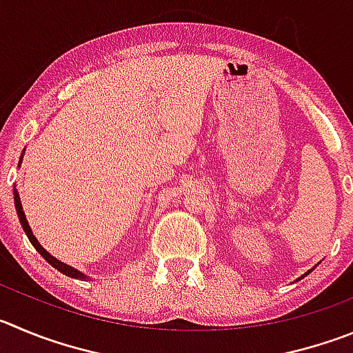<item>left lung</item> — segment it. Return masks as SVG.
I'll use <instances>...</instances> for the list:
<instances>
[{"label": "left lung", "mask_w": 353, "mask_h": 353, "mask_svg": "<svg viewBox=\"0 0 353 353\" xmlns=\"http://www.w3.org/2000/svg\"><path fill=\"white\" fill-rule=\"evenodd\" d=\"M310 272H312V270H310ZM310 272H308V273H310ZM305 275H306V273H305ZM305 275H303V276H305ZM303 276H301V279H303Z\"/></svg>", "instance_id": "left-lung-1"}]
</instances>
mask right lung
<instances>
[{
  "label": "right lung",
  "mask_w": 353,
  "mask_h": 353,
  "mask_svg": "<svg viewBox=\"0 0 353 353\" xmlns=\"http://www.w3.org/2000/svg\"><path fill=\"white\" fill-rule=\"evenodd\" d=\"M21 161H22V158H21ZM13 200H15V209H17L19 221H21V225H22V228H24L26 235H28V239L31 240V243H32V245H34V249H36V251H38L39 254L43 256V258L47 259V261L50 263V265L54 266V268H57L59 272H61V273H64V275H68V276H72V279H83V273H80V272H78V270L71 268V266H69V265H64V263H61V261H59V259H55L54 256H52V254H48V252L45 251V249H43L41 245H39V242H38V240H36V236L32 235L31 228H29V225H28V219H26V216H24V210H22L21 196H19L17 190H13Z\"/></svg>",
  "instance_id": "obj_1"
}]
</instances>
